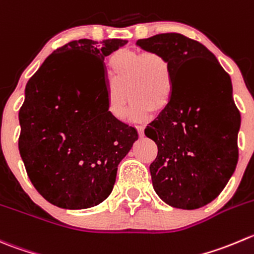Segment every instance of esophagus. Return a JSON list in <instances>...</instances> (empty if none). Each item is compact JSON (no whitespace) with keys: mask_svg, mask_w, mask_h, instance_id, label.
I'll return each instance as SVG.
<instances>
[{"mask_svg":"<svg viewBox=\"0 0 254 254\" xmlns=\"http://www.w3.org/2000/svg\"><path fill=\"white\" fill-rule=\"evenodd\" d=\"M136 130H137V132H139L140 136H142V135H144V125H136Z\"/></svg>","mask_w":254,"mask_h":254,"instance_id":"1","label":"esophagus"}]
</instances>
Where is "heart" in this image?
<instances>
[{"label":"heart","mask_w":254,"mask_h":254,"mask_svg":"<svg viewBox=\"0 0 254 254\" xmlns=\"http://www.w3.org/2000/svg\"><path fill=\"white\" fill-rule=\"evenodd\" d=\"M108 64L112 85L107 92V110L114 119H125L127 94L132 102L130 118L135 122H142L152 110L161 112L169 105L174 73L166 56L155 51L119 49L110 56Z\"/></svg>","instance_id":"heart-1"}]
</instances>
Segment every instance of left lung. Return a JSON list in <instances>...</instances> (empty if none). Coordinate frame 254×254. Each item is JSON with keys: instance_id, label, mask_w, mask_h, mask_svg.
<instances>
[{"instance_id": "8db88e82", "label": "left lung", "mask_w": 254, "mask_h": 254, "mask_svg": "<svg viewBox=\"0 0 254 254\" xmlns=\"http://www.w3.org/2000/svg\"><path fill=\"white\" fill-rule=\"evenodd\" d=\"M136 44L166 56L174 73L169 105L145 129L157 145L150 165L155 192L172 207L200 208L220 195L238 161L241 114L231 78L203 44L180 33Z\"/></svg>"}]
</instances>
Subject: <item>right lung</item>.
<instances>
[{
	"mask_svg": "<svg viewBox=\"0 0 254 254\" xmlns=\"http://www.w3.org/2000/svg\"><path fill=\"white\" fill-rule=\"evenodd\" d=\"M127 41H72L54 51L26 85L18 149L29 180L52 205L82 210L112 192L135 127L107 110L105 57Z\"/></svg>",
	"mask_w": 254,
	"mask_h": 254,
	"instance_id": "right-lung-1",
	"label": "right lung"
}]
</instances>
